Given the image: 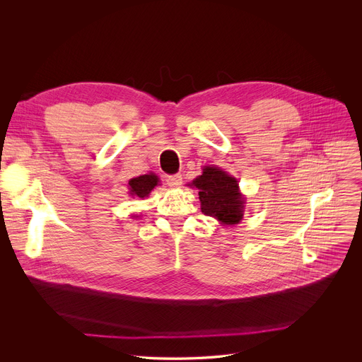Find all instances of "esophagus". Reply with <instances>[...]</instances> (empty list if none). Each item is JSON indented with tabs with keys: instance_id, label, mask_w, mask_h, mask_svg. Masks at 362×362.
Wrapping results in <instances>:
<instances>
[{
	"instance_id": "34e87169",
	"label": "esophagus",
	"mask_w": 362,
	"mask_h": 362,
	"mask_svg": "<svg viewBox=\"0 0 362 362\" xmlns=\"http://www.w3.org/2000/svg\"><path fill=\"white\" fill-rule=\"evenodd\" d=\"M166 183L172 187H179L182 185V175L176 173V175H169L166 176Z\"/></svg>"
}]
</instances>
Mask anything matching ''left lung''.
<instances>
[{
    "label": "left lung",
    "instance_id": "1",
    "mask_svg": "<svg viewBox=\"0 0 362 362\" xmlns=\"http://www.w3.org/2000/svg\"><path fill=\"white\" fill-rule=\"evenodd\" d=\"M192 185L199 189L200 209L222 225H238L243 218L245 197L238 180L216 166H204Z\"/></svg>",
    "mask_w": 362,
    "mask_h": 362
}]
</instances>
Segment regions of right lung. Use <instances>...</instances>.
I'll return each instance as SVG.
<instances>
[{
  "label": "right lung",
  "instance_id": "1",
  "mask_svg": "<svg viewBox=\"0 0 362 362\" xmlns=\"http://www.w3.org/2000/svg\"><path fill=\"white\" fill-rule=\"evenodd\" d=\"M159 177L153 173L148 175H143L139 177H133L129 182V187H130V194L132 196H137L140 199H144L148 196V193L153 190L154 186H158Z\"/></svg>",
  "mask_w": 362,
  "mask_h": 362
}]
</instances>
